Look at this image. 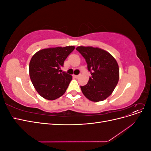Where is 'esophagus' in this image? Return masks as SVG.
<instances>
[{"label": "esophagus", "instance_id": "34e87169", "mask_svg": "<svg viewBox=\"0 0 151 151\" xmlns=\"http://www.w3.org/2000/svg\"><path fill=\"white\" fill-rule=\"evenodd\" d=\"M74 76V77H75V78H76V79H77V78H79V75H74V76Z\"/></svg>", "mask_w": 151, "mask_h": 151}]
</instances>
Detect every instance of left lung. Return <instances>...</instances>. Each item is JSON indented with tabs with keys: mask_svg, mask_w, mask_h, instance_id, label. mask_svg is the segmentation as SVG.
Wrapping results in <instances>:
<instances>
[{
	"mask_svg": "<svg viewBox=\"0 0 151 151\" xmlns=\"http://www.w3.org/2000/svg\"><path fill=\"white\" fill-rule=\"evenodd\" d=\"M85 58L91 77L88 84L81 86L85 96L92 101H101L111 95L119 80V67L110 53L99 48H76Z\"/></svg>",
	"mask_w": 151,
	"mask_h": 151,
	"instance_id": "left-lung-1",
	"label": "left lung"
}]
</instances>
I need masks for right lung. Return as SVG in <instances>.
<instances>
[{"label": "right lung", "instance_id": "1", "mask_svg": "<svg viewBox=\"0 0 151 151\" xmlns=\"http://www.w3.org/2000/svg\"><path fill=\"white\" fill-rule=\"evenodd\" d=\"M75 47H56L43 49L32 57L29 76L35 89L41 96L56 99L65 93L72 76L60 68Z\"/></svg>", "mask_w": 151, "mask_h": 151}]
</instances>
